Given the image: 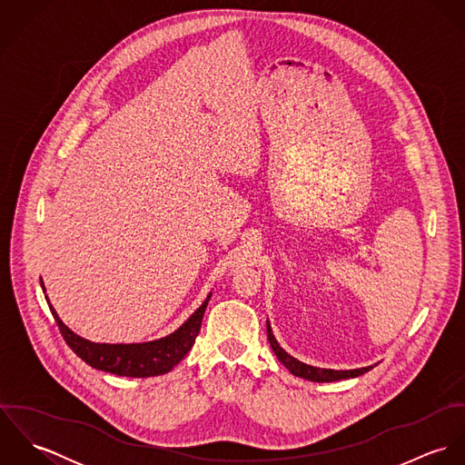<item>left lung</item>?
Segmentation results:
<instances>
[{"label": "left lung", "mask_w": 465, "mask_h": 465, "mask_svg": "<svg viewBox=\"0 0 465 465\" xmlns=\"http://www.w3.org/2000/svg\"><path fill=\"white\" fill-rule=\"evenodd\" d=\"M266 334H268V341L272 351L275 352V356L279 358V361L293 374L310 381H317V383H330V381H338V380H349V378H356L365 374L367 371H371L372 367H363V369H354V371H331V369H319V367H312L306 365L299 360H295L293 356H290L275 340V336L272 334L270 324L266 322Z\"/></svg>", "instance_id": "left-lung-1"}]
</instances>
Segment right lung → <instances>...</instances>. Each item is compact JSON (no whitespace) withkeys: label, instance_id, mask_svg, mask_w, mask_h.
Instances as JSON below:
<instances>
[{"label":"right lung","instance_id":"add662e5","mask_svg":"<svg viewBox=\"0 0 465 465\" xmlns=\"http://www.w3.org/2000/svg\"><path fill=\"white\" fill-rule=\"evenodd\" d=\"M209 299L211 295H207L203 304L186 324H183V328L166 338L146 343H94L64 326L52 304L50 312L71 351L93 369L127 378H150L170 372L188 354L199 334Z\"/></svg>","mask_w":465,"mask_h":465}]
</instances>
